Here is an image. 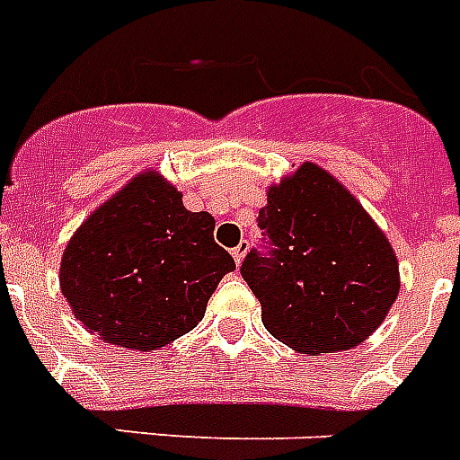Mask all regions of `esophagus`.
<instances>
[{"label":"esophagus","mask_w":460,"mask_h":460,"mask_svg":"<svg viewBox=\"0 0 460 460\" xmlns=\"http://www.w3.org/2000/svg\"><path fill=\"white\" fill-rule=\"evenodd\" d=\"M248 250H250V243L248 241H241L236 245V248L231 250V255H234V260H236V264L243 262V257L248 255Z\"/></svg>","instance_id":"esophagus-1"}]
</instances>
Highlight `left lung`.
<instances>
[{"label": "left lung", "mask_w": 460, "mask_h": 460, "mask_svg": "<svg viewBox=\"0 0 460 460\" xmlns=\"http://www.w3.org/2000/svg\"><path fill=\"white\" fill-rule=\"evenodd\" d=\"M257 224L271 248L250 250L241 274L276 340L326 354L352 349L383 323L399 295L397 257L333 174L302 163L269 186Z\"/></svg>", "instance_id": "8db88e82"}]
</instances>
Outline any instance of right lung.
<instances>
[{
  "label": "right lung",
  "instance_id": "1",
  "mask_svg": "<svg viewBox=\"0 0 460 460\" xmlns=\"http://www.w3.org/2000/svg\"><path fill=\"white\" fill-rule=\"evenodd\" d=\"M215 217L191 212L155 172H141L75 231L61 260L73 314L111 345L151 352L193 331L234 257Z\"/></svg>",
  "mask_w": 460,
  "mask_h": 460
}]
</instances>
